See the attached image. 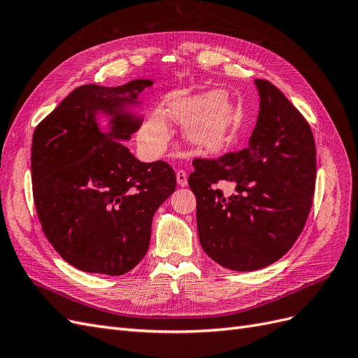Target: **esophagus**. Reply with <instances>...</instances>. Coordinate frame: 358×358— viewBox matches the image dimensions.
I'll use <instances>...</instances> for the list:
<instances>
[{
    "mask_svg": "<svg viewBox=\"0 0 358 358\" xmlns=\"http://www.w3.org/2000/svg\"><path fill=\"white\" fill-rule=\"evenodd\" d=\"M176 180H178V183H179V187H187V185H188L187 171L178 170V171H176Z\"/></svg>",
    "mask_w": 358,
    "mask_h": 358,
    "instance_id": "esophagus-1",
    "label": "esophagus"
}]
</instances>
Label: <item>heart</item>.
<instances>
[{"instance_id": "heart-1", "label": "heart", "mask_w": 358, "mask_h": 358, "mask_svg": "<svg viewBox=\"0 0 358 358\" xmlns=\"http://www.w3.org/2000/svg\"><path fill=\"white\" fill-rule=\"evenodd\" d=\"M162 113L173 121H183V136L194 148L204 152H216L229 143L236 107L225 94L206 92L175 96L166 103ZM138 140L146 152H159L169 140L164 117L150 116Z\"/></svg>"}]
</instances>
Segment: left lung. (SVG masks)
I'll return each instance as SVG.
<instances>
[{"label": "left lung", "instance_id": "left-lung-1", "mask_svg": "<svg viewBox=\"0 0 358 358\" xmlns=\"http://www.w3.org/2000/svg\"><path fill=\"white\" fill-rule=\"evenodd\" d=\"M255 86L259 112L248 148L196 158L188 178L201 248L237 272L263 268L289 251L306 224L317 179L308 121L273 83L257 79ZM221 182H233L235 192L225 196Z\"/></svg>", "mask_w": 358, "mask_h": 358}]
</instances>
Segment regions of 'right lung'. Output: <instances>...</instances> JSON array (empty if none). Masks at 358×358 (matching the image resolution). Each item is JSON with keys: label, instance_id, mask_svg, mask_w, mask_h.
Wrapping results in <instances>:
<instances>
[{"label": "right lung", "instance_id": "obj_1", "mask_svg": "<svg viewBox=\"0 0 358 358\" xmlns=\"http://www.w3.org/2000/svg\"><path fill=\"white\" fill-rule=\"evenodd\" d=\"M152 82L83 85L37 125L31 148L32 196L41 229L76 268L119 276L146 255L154 213L176 189L166 161L142 162L119 140L142 125L129 107ZM111 117L107 132L96 122Z\"/></svg>", "mask_w": 358, "mask_h": 358}]
</instances>
